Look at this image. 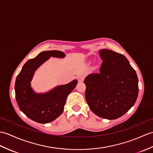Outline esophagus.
<instances>
[{"instance_id": "esophagus-1", "label": "esophagus", "mask_w": 153, "mask_h": 153, "mask_svg": "<svg viewBox=\"0 0 153 153\" xmlns=\"http://www.w3.org/2000/svg\"><path fill=\"white\" fill-rule=\"evenodd\" d=\"M77 80L79 82H83V80H84V77L83 76H79V77L77 78Z\"/></svg>"}]
</instances>
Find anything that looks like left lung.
<instances>
[{
    "instance_id": "left-lung-1",
    "label": "left lung",
    "mask_w": 153,
    "mask_h": 153,
    "mask_svg": "<svg viewBox=\"0 0 153 153\" xmlns=\"http://www.w3.org/2000/svg\"><path fill=\"white\" fill-rule=\"evenodd\" d=\"M103 60L99 73L91 74L84 80L85 98L95 115L116 119L125 115L136 102L138 79L125 56L108 49L99 51Z\"/></svg>"
}]
</instances>
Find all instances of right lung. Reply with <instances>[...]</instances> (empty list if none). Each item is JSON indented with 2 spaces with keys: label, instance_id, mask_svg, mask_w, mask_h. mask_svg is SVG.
Instances as JSON below:
<instances>
[{
  "label": "right lung",
  "instance_id": "add662e5",
  "mask_svg": "<svg viewBox=\"0 0 153 153\" xmlns=\"http://www.w3.org/2000/svg\"><path fill=\"white\" fill-rule=\"evenodd\" d=\"M60 51H45L34 59L28 60L17 76L15 93L20 110L31 120L38 123H48L62 114L66 98L76 87L77 81L59 85L47 93H37L31 87V81L36 70L51 57L64 58Z\"/></svg>",
  "mask_w": 153,
  "mask_h": 153
}]
</instances>
